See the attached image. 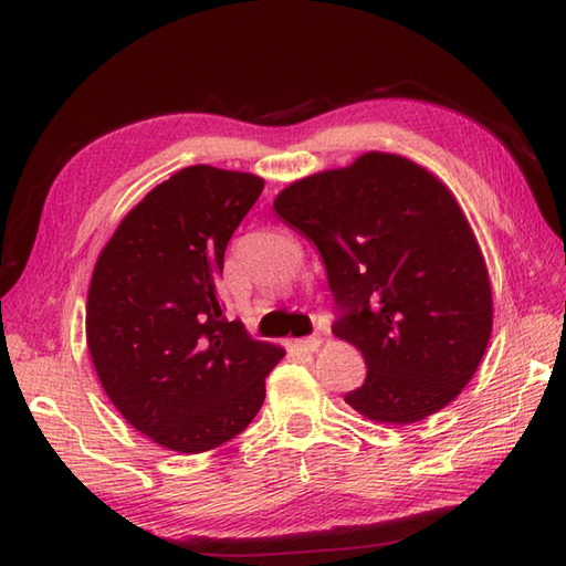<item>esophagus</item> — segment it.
<instances>
[{
    "mask_svg": "<svg viewBox=\"0 0 566 566\" xmlns=\"http://www.w3.org/2000/svg\"><path fill=\"white\" fill-rule=\"evenodd\" d=\"M323 345V337L321 335H313V337H304L298 339V347L306 349V352H318V347Z\"/></svg>",
    "mask_w": 566,
    "mask_h": 566,
    "instance_id": "1",
    "label": "esophagus"
}]
</instances>
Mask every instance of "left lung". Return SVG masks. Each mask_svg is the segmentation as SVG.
Listing matches in <instances>:
<instances>
[{
    "label": "left lung",
    "mask_w": 566,
    "mask_h": 566,
    "mask_svg": "<svg viewBox=\"0 0 566 566\" xmlns=\"http://www.w3.org/2000/svg\"><path fill=\"white\" fill-rule=\"evenodd\" d=\"M274 212L318 248L343 318L333 335L366 361L345 396L378 424L443 410L475 376L492 335V284L453 192L398 154L286 186Z\"/></svg>",
    "instance_id": "8db88e82"
}]
</instances>
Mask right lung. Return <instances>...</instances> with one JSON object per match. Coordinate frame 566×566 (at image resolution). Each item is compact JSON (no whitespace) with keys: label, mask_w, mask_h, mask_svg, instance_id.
I'll list each match as a JSON object with an SVG mask.
<instances>
[{"label":"right lung","mask_w":566,"mask_h":566,"mask_svg":"<svg viewBox=\"0 0 566 566\" xmlns=\"http://www.w3.org/2000/svg\"><path fill=\"white\" fill-rule=\"evenodd\" d=\"M265 180L197 164L142 197L91 274L86 345L129 424L178 453L241 433L284 349L221 313L223 251Z\"/></svg>","instance_id":"1"}]
</instances>
